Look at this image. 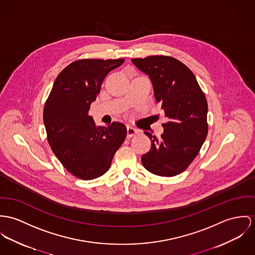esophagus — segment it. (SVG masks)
Returning <instances> with one entry per match:
<instances>
[{
	"instance_id": "esophagus-1",
	"label": "esophagus",
	"mask_w": 255,
	"mask_h": 255,
	"mask_svg": "<svg viewBox=\"0 0 255 255\" xmlns=\"http://www.w3.org/2000/svg\"><path fill=\"white\" fill-rule=\"evenodd\" d=\"M138 133V130L134 128V127H131V126H128L127 127V137H132L135 135H137Z\"/></svg>"
}]
</instances>
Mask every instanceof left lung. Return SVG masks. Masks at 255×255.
Returning a JSON list of instances; mask_svg holds the SVG:
<instances>
[{
	"mask_svg": "<svg viewBox=\"0 0 255 255\" xmlns=\"http://www.w3.org/2000/svg\"><path fill=\"white\" fill-rule=\"evenodd\" d=\"M152 82L154 97L168 118L164 133L141 156L143 167L161 176L182 173L198 155L208 135V103L194 74L177 59L164 55L132 59Z\"/></svg>",
	"mask_w": 255,
	"mask_h": 255,
	"instance_id": "8db88e82",
	"label": "left lung"
}]
</instances>
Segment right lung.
<instances>
[{
	"mask_svg": "<svg viewBox=\"0 0 255 255\" xmlns=\"http://www.w3.org/2000/svg\"><path fill=\"white\" fill-rule=\"evenodd\" d=\"M124 59H81L55 79L43 109L47 140L61 164L84 180L103 176L123 143L127 129L120 122L97 126L88 115L107 75Z\"/></svg>",
	"mask_w": 255,
	"mask_h": 255,
	"instance_id": "obj_1",
	"label": "right lung"
}]
</instances>
